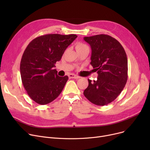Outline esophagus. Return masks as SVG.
Returning a JSON list of instances; mask_svg holds the SVG:
<instances>
[{
    "mask_svg": "<svg viewBox=\"0 0 150 150\" xmlns=\"http://www.w3.org/2000/svg\"><path fill=\"white\" fill-rule=\"evenodd\" d=\"M69 77L70 78H74V79H78V78H80V76H77L76 75H74V74H72L69 75Z\"/></svg>",
    "mask_w": 150,
    "mask_h": 150,
    "instance_id": "obj_1",
    "label": "esophagus"
}]
</instances>
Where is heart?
Masks as SVG:
<instances>
[{
    "instance_id": "b5f03b06",
    "label": "heart",
    "mask_w": 150,
    "mask_h": 150,
    "mask_svg": "<svg viewBox=\"0 0 150 150\" xmlns=\"http://www.w3.org/2000/svg\"><path fill=\"white\" fill-rule=\"evenodd\" d=\"M86 48H89L88 46L82 42H77L75 44V49H76V52L80 51V50H83Z\"/></svg>"
}]
</instances>
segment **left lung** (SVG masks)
<instances>
[{
	"mask_svg": "<svg viewBox=\"0 0 150 150\" xmlns=\"http://www.w3.org/2000/svg\"><path fill=\"white\" fill-rule=\"evenodd\" d=\"M92 50L91 64L98 74L97 80L88 79L83 93L98 106L113 101L123 89L128 79V59L121 44L107 35L84 37Z\"/></svg>",
	"mask_w": 150,
	"mask_h": 150,
	"instance_id": "8db88e82",
	"label": "left lung"
}]
</instances>
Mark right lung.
Segmentation results:
<instances>
[{"label": "right lung", "instance_id": "add662e5", "mask_svg": "<svg viewBox=\"0 0 150 150\" xmlns=\"http://www.w3.org/2000/svg\"><path fill=\"white\" fill-rule=\"evenodd\" d=\"M76 38L74 34H48L27 45L21 61V79L28 96L38 104H48L61 93L69 78L59 76L53 67Z\"/></svg>", "mask_w": 150, "mask_h": 150}]
</instances>
